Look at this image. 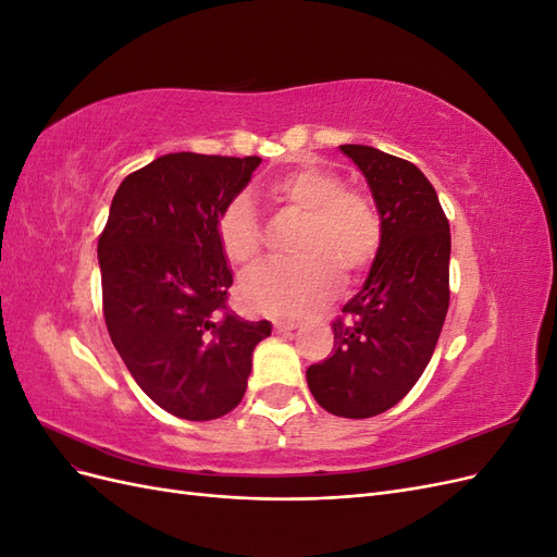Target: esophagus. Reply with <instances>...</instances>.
<instances>
[{
    "instance_id": "34e87169",
    "label": "esophagus",
    "mask_w": 557,
    "mask_h": 557,
    "mask_svg": "<svg viewBox=\"0 0 557 557\" xmlns=\"http://www.w3.org/2000/svg\"><path fill=\"white\" fill-rule=\"evenodd\" d=\"M274 327L278 332H293V330L299 327V323H297V320H274Z\"/></svg>"
}]
</instances>
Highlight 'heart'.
Returning a JSON list of instances; mask_svg holds the SVG:
<instances>
[{
    "label": "heart",
    "instance_id": "b5f03b06",
    "mask_svg": "<svg viewBox=\"0 0 557 557\" xmlns=\"http://www.w3.org/2000/svg\"><path fill=\"white\" fill-rule=\"evenodd\" d=\"M264 197L307 213L295 242L299 258L267 262L244 274L242 305L264 315H305L336 293L339 274L356 276L372 264L383 239V221L372 197L344 190V181L323 166H299L267 183ZM215 239L232 264L260 256L262 225L250 197H232L215 218Z\"/></svg>",
    "mask_w": 557,
    "mask_h": 557
}]
</instances>
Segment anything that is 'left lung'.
Masks as SVG:
<instances>
[{
    "mask_svg": "<svg viewBox=\"0 0 557 557\" xmlns=\"http://www.w3.org/2000/svg\"><path fill=\"white\" fill-rule=\"evenodd\" d=\"M383 221V239L362 290L332 323L334 350L307 369L325 411L372 418L423 376L448 311L450 227L432 183L416 164L346 144Z\"/></svg>",
    "mask_w": 557,
    "mask_h": 557,
    "instance_id": "obj_1",
    "label": "left lung"
}]
</instances>
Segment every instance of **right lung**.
<instances>
[{
    "label": "right lung",
    "mask_w": 557,
    "mask_h": 557,
    "mask_svg": "<svg viewBox=\"0 0 557 557\" xmlns=\"http://www.w3.org/2000/svg\"><path fill=\"white\" fill-rule=\"evenodd\" d=\"M262 160L170 153L115 190L97 256L107 330L166 413L213 420L242 401L269 320L227 311L232 269L215 218Z\"/></svg>",
    "instance_id": "right-lung-1"
}]
</instances>
